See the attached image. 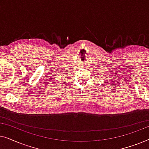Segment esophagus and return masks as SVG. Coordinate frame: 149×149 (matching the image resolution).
Returning a JSON list of instances; mask_svg holds the SVG:
<instances>
[{
    "label": "esophagus",
    "instance_id": "esophagus-1",
    "mask_svg": "<svg viewBox=\"0 0 149 149\" xmlns=\"http://www.w3.org/2000/svg\"><path fill=\"white\" fill-rule=\"evenodd\" d=\"M83 68H84V67H86V66H84V65H83Z\"/></svg>",
    "mask_w": 149,
    "mask_h": 149
}]
</instances>
